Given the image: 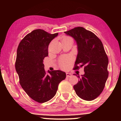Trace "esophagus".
I'll return each mask as SVG.
<instances>
[{
	"label": "esophagus",
	"mask_w": 121,
	"mask_h": 121,
	"mask_svg": "<svg viewBox=\"0 0 121 121\" xmlns=\"http://www.w3.org/2000/svg\"><path fill=\"white\" fill-rule=\"evenodd\" d=\"M71 76H72V75H71L70 73H66V77H70Z\"/></svg>",
	"instance_id": "1"
}]
</instances>
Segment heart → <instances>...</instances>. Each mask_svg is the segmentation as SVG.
Masks as SVG:
<instances>
[{
    "mask_svg": "<svg viewBox=\"0 0 121 121\" xmlns=\"http://www.w3.org/2000/svg\"><path fill=\"white\" fill-rule=\"evenodd\" d=\"M72 39L70 37H64L62 39V43L66 41ZM73 40V39H72ZM73 62V58L70 56H64L61 57L59 60V63L61 68L63 69H66L68 68L70 66L71 63Z\"/></svg>",
    "mask_w": 121,
    "mask_h": 121,
    "instance_id": "obj_1",
    "label": "heart"
}]
</instances>
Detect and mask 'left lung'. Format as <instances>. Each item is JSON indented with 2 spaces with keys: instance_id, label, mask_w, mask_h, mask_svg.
I'll list each match as a JSON object with an SVG mask.
<instances>
[{
  "instance_id": "8db88e82",
  "label": "left lung",
  "mask_w": 121,
  "mask_h": 121,
  "mask_svg": "<svg viewBox=\"0 0 121 121\" xmlns=\"http://www.w3.org/2000/svg\"><path fill=\"white\" fill-rule=\"evenodd\" d=\"M64 32L73 37L77 44L78 54L73 70L84 68L85 73L81 77L77 76L79 81L73 89L79 97L91 101L103 91L109 73L108 58L103 44L95 34L81 26Z\"/></svg>"
}]
</instances>
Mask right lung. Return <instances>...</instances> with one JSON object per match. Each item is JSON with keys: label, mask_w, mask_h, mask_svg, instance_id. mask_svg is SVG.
I'll return each mask as SVG.
<instances>
[{"label": "right lung", "mask_w": 121, "mask_h": 121, "mask_svg": "<svg viewBox=\"0 0 121 121\" xmlns=\"http://www.w3.org/2000/svg\"><path fill=\"white\" fill-rule=\"evenodd\" d=\"M58 33L51 34L42 29L34 30L21 40L18 46L15 69L22 89L39 103L56 95L59 84L66 74L61 70L46 72L43 60L48 56V46Z\"/></svg>", "instance_id": "add662e5"}]
</instances>
